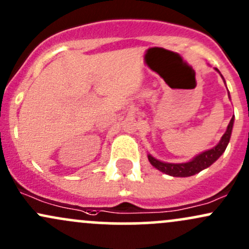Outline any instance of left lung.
<instances>
[{"label": "left lung", "mask_w": 249, "mask_h": 249, "mask_svg": "<svg viewBox=\"0 0 249 249\" xmlns=\"http://www.w3.org/2000/svg\"><path fill=\"white\" fill-rule=\"evenodd\" d=\"M218 71V70H216ZM234 124V116L233 118L229 122L228 127H227V131L225 135L221 138L220 143L217 144L216 146L213 147V149L208 150L206 152H202L201 155L196 156L193 160L188 163H181V164H173V163H164L160 162V160H156V158L152 157V156H147L150 163L155 166L156 169H158L162 173L170 175V176L174 177H188L193 176V175L200 173V171L203 170V169L208 168L220 157L221 155L225 152L227 145L229 143V139H231V129H233Z\"/></svg>", "instance_id": "obj_1"}]
</instances>
